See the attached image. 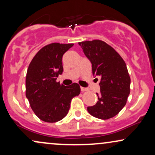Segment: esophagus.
Here are the masks:
<instances>
[{
  "instance_id": "34e87169",
  "label": "esophagus",
  "mask_w": 155,
  "mask_h": 155,
  "mask_svg": "<svg viewBox=\"0 0 155 155\" xmlns=\"http://www.w3.org/2000/svg\"><path fill=\"white\" fill-rule=\"evenodd\" d=\"M87 90H88L87 88H85V87H81V91L82 92H84V91H87Z\"/></svg>"
}]
</instances>
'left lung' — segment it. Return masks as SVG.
I'll return each instance as SVG.
<instances>
[{
    "label": "left lung",
    "mask_w": 155,
    "mask_h": 155,
    "mask_svg": "<svg viewBox=\"0 0 155 155\" xmlns=\"http://www.w3.org/2000/svg\"><path fill=\"white\" fill-rule=\"evenodd\" d=\"M92 65L93 75L101 76L98 101L88 107L93 117L101 119L112 118L127 103L130 93V76L126 64L111 46L101 40L79 43Z\"/></svg>",
    "instance_id": "8db88e82"
}]
</instances>
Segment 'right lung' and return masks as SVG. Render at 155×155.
I'll list each match as a JSON object with an SVG mask.
<instances>
[{
    "label": "right lung",
    "mask_w": 155,
    "mask_h": 155,
    "mask_svg": "<svg viewBox=\"0 0 155 155\" xmlns=\"http://www.w3.org/2000/svg\"><path fill=\"white\" fill-rule=\"evenodd\" d=\"M73 46L59 43L46 45L35 55L27 70L25 96L35 114L46 122L64 118L71 99L81 91L76 83L66 87L56 82V77L64 71L63 55Z\"/></svg>",
    "instance_id": "add662e5"
}]
</instances>
